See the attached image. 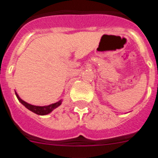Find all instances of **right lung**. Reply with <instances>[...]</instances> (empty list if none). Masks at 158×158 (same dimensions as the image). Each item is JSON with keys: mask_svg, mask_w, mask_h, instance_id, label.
<instances>
[{"mask_svg": "<svg viewBox=\"0 0 158 158\" xmlns=\"http://www.w3.org/2000/svg\"><path fill=\"white\" fill-rule=\"evenodd\" d=\"M16 97H17L18 100H19L26 108L29 109V110L32 111V112H34L35 114H40V115H44V114H48L49 113H51L54 109H55L56 107H57L58 106L61 105V101H58L57 103H54V104H50L48 106H44V107H40V106H35V105H32V104H29L28 103H26V101H24L23 100H22L20 97H19V95L17 94V93L15 92Z\"/></svg>", "mask_w": 158, "mask_h": 158, "instance_id": "right-lung-1", "label": "right lung"}]
</instances>
